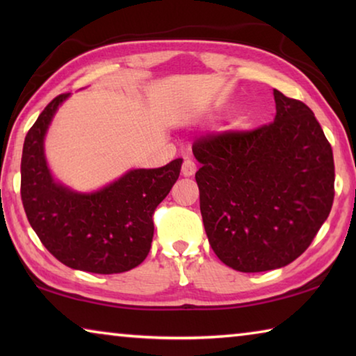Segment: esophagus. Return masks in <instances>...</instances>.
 Instances as JSON below:
<instances>
[{"instance_id":"obj_1","label":"esophagus","mask_w":356,"mask_h":356,"mask_svg":"<svg viewBox=\"0 0 356 356\" xmlns=\"http://www.w3.org/2000/svg\"><path fill=\"white\" fill-rule=\"evenodd\" d=\"M196 172V163L191 159H185L182 163V174L185 177H190Z\"/></svg>"}]
</instances>
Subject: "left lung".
I'll return each instance as SVG.
<instances>
[{
	"label": "left lung",
	"instance_id": "left-lung-1",
	"mask_svg": "<svg viewBox=\"0 0 356 356\" xmlns=\"http://www.w3.org/2000/svg\"><path fill=\"white\" fill-rule=\"evenodd\" d=\"M273 95L270 124L193 143L209 243L243 273L284 267L303 254L334 200L333 150L314 113L278 89Z\"/></svg>",
	"mask_w": 356,
	"mask_h": 356
}]
</instances>
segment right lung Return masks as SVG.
Returning <instances> with one entry per match:
<instances>
[{"instance_id": "obj_1", "label": "right lung", "mask_w": 356, "mask_h": 356, "mask_svg": "<svg viewBox=\"0 0 356 356\" xmlns=\"http://www.w3.org/2000/svg\"><path fill=\"white\" fill-rule=\"evenodd\" d=\"M59 94L29 129L22 154V202L42 245L59 262L83 272L111 275L135 268L147 257L154 212L176 184L182 160L155 170H131L91 195L56 184L47 168L44 136Z\"/></svg>"}]
</instances>
